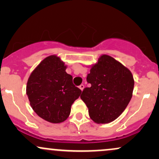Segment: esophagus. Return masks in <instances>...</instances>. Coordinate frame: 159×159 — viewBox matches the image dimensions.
<instances>
[{
  "label": "esophagus",
  "instance_id": "esophagus-1",
  "mask_svg": "<svg viewBox=\"0 0 159 159\" xmlns=\"http://www.w3.org/2000/svg\"><path fill=\"white\" fill-rule=\"evenodd\" d=\"M79 88L81 89V90H83V89L84 88V84H81V85L79 86Z\"/></svg>",
  "mask_w": 159,
  "mask_h": 159
}]
</instances>
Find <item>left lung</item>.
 Listing matches in <instances>:
<instances>
[{"label": "left lung", "instance_id": "obj_1", "mask_svg": "<svg viewBox=\"0 0 159 159\" xmlns=\"http://www.w3.org/2000/svg\"><path fill=\"white\" fill-rule=\"evenodd\" d=\"M87 81L91 87L84 89L81 98L96 123L114 121L132 98L134 84L132 74L108 55L101 56L87 75Z\"/></svg>", "mask_w": 159, "mask_h": 159}]
</instances>
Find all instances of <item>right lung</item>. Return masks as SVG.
<instances>
[{"label": "right lung", "mask_w": 159, "mask_h": 159, "mask_svg": "<svg viewBox=\"0 0 159 159\" xmlns=\"http://www.w3.org/2000/svg\"><path fill=\"white\" fill-rule=\"evenodd\" d=\"M66 66L55 55L45 58L28 78L26 92L38 116L52 123L65 121L81 90L72 83Z\"/></svg>", "instance_id": "right-lung-1"}]
</instances>
